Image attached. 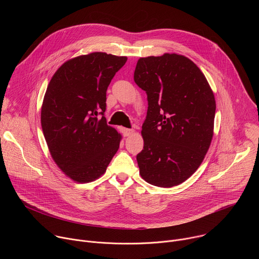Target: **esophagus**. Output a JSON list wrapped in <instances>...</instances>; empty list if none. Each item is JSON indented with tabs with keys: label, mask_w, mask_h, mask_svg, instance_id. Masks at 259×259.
<instances>
[{
	"label": "esophagus",
	"mask_w": 259,
	"mask_h": 259,
	"mask_svg": "<svg viewBox=\"0 0 259 259\" xmlns=\"http://www.w3.org/2000/svg\"><path fill=\"white\" fill-rule=\"evenodd\" d=\"M133 132H134L133 129H128V128H124V129H123V134H124L125 137L130 136L131 134H133Z\"/></svg>",
	"instance_id": "esophagus-1"
}]
</instances>
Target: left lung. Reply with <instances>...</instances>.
<instances>
[{"label":"left lung","mask_w":259,"mask_h":259,"mask_svg":"<svg viewBox=\"0 0 259 259\" xmlns=\"http://www.w3.org/2000/svg\"><path fill=\"white\" fill-rule=\"evenodd\" d=\"M134 81L147 95L143 150L136 156L141 177L172 188L190 178L211 144L216 103L201 69L175 53L139 58Z\"/></svg>","instance_id":"left-lung-1"}]
</instances>
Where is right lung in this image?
Masks as SVG:
<instances>
[{"label":"right lung","mask_w":259,"mask_h":259,"mask_svg":"<svg viewBox=\"0 0 259 259\" xmlns=\"http://www.w3.org/2000/svg\"><path fill=\"white\" fill-rule=\"evenodd\" d=\"M126 56L104 52L64 62L53 75L42 104L41 124L56 165L73 181L100 177L119 150L121 134L106 124V90Z\"/></svg>","instance_id":"1"}]
</instances>
